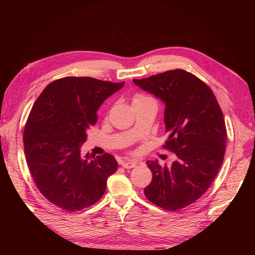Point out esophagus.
Returning <instances> with one entry per match:
<instances>
[{"label": "esophagus", "mask_w": 255, "mask_h": 255, "mask_svg": "<svg viewBox=\"0 0 255 255\" xmlns=\"http://www.w3.org/2000/svg\"><path fill=\"white\" fill-rule=\"evenodd\" d=\"M136 165H137L136 161H123V163H122V167L126 168V169L134 168V167H136Z\"/></svg>", "instance_id": "34e87169"}]
</instances>
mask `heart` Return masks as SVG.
<instances>
[{
    "label": "heart",
    "mask_w": 255,
    "mask_h": 255,
    "mask_svg": "<svg viewBox=\"0 0 255 255\" xmlns=\"http://www.w3.org/2000/svg\"><path fill=\"white\" fill-rule=\"evenodd\" d=\"M148 99H150V98H149V97H146V96H144V95H141V94H136V95L133 97V104L142 102V101H144V100H148Z\"/></svg>",
    "instance_id": "1"
}]
</instances>
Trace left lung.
Masks as SVG:
<instances>
[{"label": "left lung", "instance_id": "left-lung-1", "mask_svg": "<svg viewBox=\"0 0 255 255\" xmlns=\"http://www.w3.org/2000/svg\"><path fill=\"white\" fill-rule=\"evenodd\" d=\"M133 82L165 102L169 137L163 148L177 157L171 167L146 161L152 181L144 196L164 210H181L210 188L222 165L227 146L222 111L212 89L182 69Z\"/></svg>", "mask_w": 255, "mask_h": 255}]
</instances>
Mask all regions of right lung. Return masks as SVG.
<instances>
[{
  "mask_svg": "<svg viewBox=\"0 0 255 255\" xmlns=\"http://www.w3.org/2000/svg\"><path fill=\"white\" fill-rule=\"evenodd\" d=\"M123 85L66 76L50 83L30 110L23 132L26 163L42 196L61 210L94 205L117 171L111 154L83 157L81 146L97 123L99 107Z\"/></svg>",
  "mask_w": 255,
  "mask_h": 255,
  "instance_id": "add662e5",
  "label": "right lung"
}]
</instances>
